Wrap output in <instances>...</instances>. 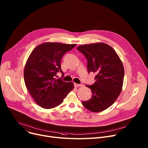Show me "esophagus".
Instances as JSON below:
<instances>
[{
	"label": "esophagus",
	"mask_w": 148,
	"mask_h": 148,
	"mask_svg": "<svg viewBox=\"0 0 148 148\" xmlns=\"http://www.w3.org/2000/svg\"><path fill=\"white\" fill-rule=\"evenodd\" d=\"M74 86L75 87H82L83 86V84H77V83H74Z\"/></svg>",
	"instance_id": "esophagus-1"
}]
</instances>
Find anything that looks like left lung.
<instances>
[{"label":"left lung","instance_id":"left-lung-1","mask_svg":"<svg viewBox=\"0 0 148 148\" xmlns=\"http://www.w3.org/2000/svg\"><path fill=\"white\" fill-rule=\"evenodd\" d=\"M77 49L87 59L88 73H96L95 83L86 85L92 90V97L82 104L92 112L103 111L121 93L124 76L123 63L114 49L103 43L81 45Z\"/></svg>","mask_w":148,"mask_h":148}]
</instances>
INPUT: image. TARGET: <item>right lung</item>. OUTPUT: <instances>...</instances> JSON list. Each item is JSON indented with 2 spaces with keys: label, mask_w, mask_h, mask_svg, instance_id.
<instances>
[{
  "label": "right lung",
  "mask_w": 148,
  "mask_h": 148,
  "mask_svg": "<svg viewBox=\"0 0 148 148\" xmlns=\"http://www.w3.org/2000/svg\"><path fill=\"white\" fill-rule=\"evenodd\" d=\"M76 45L44 43L35 47L29 56L24 70V82L29 93L40 106L51 109L58 106L74 88L73 83L56 79V76L60 71L64 74L61 59Z\"/></svg>",
  "instance_id": "obj_1"
}]
</instances>
